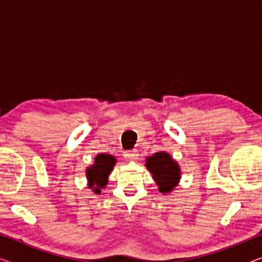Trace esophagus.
Listing matches in <instances>:
<instances>
[{"label":"esophagus","instance_id":"obj_1","mask_svg":"<svg viewBox=\"0 0 262 262\" xmlns=\"http://www.w3.org/2000/svg\"><path fill=\"white\" fill-rule=\"evenodd\" d=\"M124 157L126 161H135L138 159V152L137 150H127L124 152Z\"/></svg>","mask_w":262,"mask_h":262}]
</instances>
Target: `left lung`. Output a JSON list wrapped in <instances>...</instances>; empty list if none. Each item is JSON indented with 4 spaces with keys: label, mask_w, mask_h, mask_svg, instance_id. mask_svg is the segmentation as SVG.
Here are the masks:
<instances>
[{
    "label": "left lung",
    "mask_w": 262,
    "mask_h": 262,
    "mask_svg": "<svg viewBox=\"0 0 262 262\" xmlns=\"http://www.w3.org/2000/svg\"><path fill=\"white\" fill-rule=\"evenodd\" d=\"M145 167L152 174L161 193H169L177 187L181 178L180 167L169 154L160 151L146 157Z\"/></svg>",
    "instance_id": "left-lung-1"
}]
</instances>
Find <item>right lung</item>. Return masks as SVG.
I'll return each instance as SVG.
<instances>
[{
    "label": "right lung",
    "mask_w": 262,
    "mask_h": 262,
    "mask_svg": "<svg viewBox=\"0 0 262 262\" xmlns=\"http://www.w3.org/2000/svg\"><path fill=\"white\" fill-rule=\"evenodd\" d=\"M116 157L110 154H99L95 157L94 164L87 168L85 175L88 179V187L92 188L96 194L101 193V188L105 187L108 182V175L116 166Z\"/></svg>",
    "instance_id": "obj_1"
}]
</instances>
